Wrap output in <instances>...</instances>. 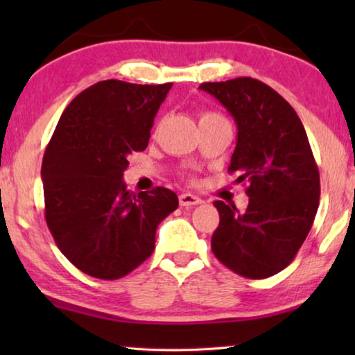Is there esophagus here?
<instances>
[{
  "label": "esophagus",
  "mask_w": 355,
  "mask_h": 355,
  "mask_svg": "<svg viewBox=\"0 0 355 355\" xmlns=\"http://www.w3.org/2000/svg\"><path fill=\"white\" fill-rule=\"evenodd\" d=\"M203 200L200 197L193 196V193H189V192H184L179 196V205L181 207H192V205H200Z\"/></svg>",
  "instance_id": "34e87169"
}]
</instances>
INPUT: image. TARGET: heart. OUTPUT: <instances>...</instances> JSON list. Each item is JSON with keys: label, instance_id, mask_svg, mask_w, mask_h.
<instances>
[{"label": "heart", "instance_id": "obj_1", "mask_svg": "<svg viewBox=\"0 0 355 355\" xmlns=\"http://www.w3.org/2000/svg\"><path fill=\"white\" fill-rule=\"evenodd\" d=\"M210 116H218V114H215V113H203L202 116H200V119H205V118H210Z\"/></svg>", "mask_w": 355, "mask_h": 355}]
</instances>
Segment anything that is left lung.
<instances>
[{
	"instance_id": "8db88e82",
	"label": "left lung",
	"mask_w": 355,
	"mask_h": 355,
	"mask_svg": "<svg viewBox=\"0 0 355 355\" xmlns=\"http://www.w3.org/2000/svg\"><path fill=\"white\" fill-rule=\"evenodd\" d=\"M215 96L237 124L230 173L245 181L244 213L216 200L220 225L211 250L234 273L263 279L294 260L313 225L320 174L307 134L293 106L263 82L237 77L198 87Z\"/></svg>"
}]
</instances>
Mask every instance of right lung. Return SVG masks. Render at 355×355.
<instances>
[{
    "label": "right lung",
    "mask_w": 355,
    "mask_h": 355,
    "mask_svg": "<svg viewBox=\"0 0 355 355\" xmlns=\"http://www.w3.org/2000/svg\"><path fill=\"white\" fill-rule=\"evenodd\" d=\"M171 85L101 80L71 101L53 132L42 163L45 220L85 275H129L153 254L158 225L179 205L166 187L134 193L123 181L129 155L147 148Z\"/></svg>",
    "instance_id": "right-lung-1"
}]
</instances>
